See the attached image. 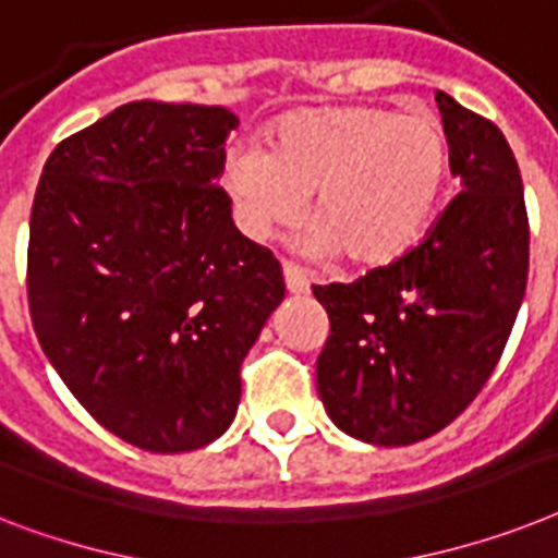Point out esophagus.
Returning <instances> with one entry per match:
<instances>
[{"label": "esophagus", "instance_id": "1", "mask_svg": "<svg viewBox=\"0 0 558 558\" xmlns=\"http://www.w3.org/2000/svg\"><path fill=\"white\" fill-rule=\"evenodd\" d=\"M282 274H284V284H288L290 293H307L311 290V282H307L305 270L293 265V262H282Z\"/></svg>", "mask_w": 558, "mask_h": 558}]
</instances>
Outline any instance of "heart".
Returning <instances> with one entry per match:
<instances>
[{
    "label": "heart",
    "instance_id": "1",
    "mask_svg": "<svg viewBox=\"0 0 558 558\" xmlns=\"http://www.w3.org/2000/svg\"><path fill=\"white\" fill-rule=\"evenodd\" d=\"M448 165L436 119L351 105L284 117L270 150L239 147L228 156L222 185L247 236L288 225L311 196V251L339 253L351 268H381L422 239Z\"/></svg>",
    "mask_w": 558,
    "mask_h": 558
}]
</instances>
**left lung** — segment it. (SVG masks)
<instances>
[{
  "instance_id": "obj_1",
  "label": "left lung",
  "mask_w": 558,
  "mask_h": 558,
  "mask_svg": "<svg viewBox=\"0 0 558 558\" xmlns=\"http://www.w3.org/2000/svg\"><path fill=\"white\" fill-rule=\"evenodd\" d=\"M462 191L416 247L356 282L313 284L330 319L316 388L336 427L413 445L490 379L522 307L531 228L522 173L490 119L436 94Z\"/></svg>"
}]
</instances>
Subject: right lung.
Masks as SVG:
<instances>
[{
    "mask_svg": "<svg viewBox=\"0 0 558 558\" xmlns=\"http://www.w3.org/2000/svg\"><path fill=\"white\" fill-rule=\"evenodd\" d=\"M239 119L128 102L53 147L31 210L27 305L41 351L110 434L150 453L210 445L284 296L219 187Z\"/></svg>",
    "mask_w": 558,
    "mask_h": 558,
    "instance_id": "obj_1",
    "label": "right lung"
}]
</instances>
